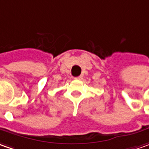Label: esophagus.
I'll return each instance as SVG.
<instances>
[{"label":"esophagus","mask_w":149,"mask_h":149,"mask_svg":"<svg viewBox=\"0 0 149 149\" xmlns=\"http://www.w3.org/2000/svg\"><path fill=\"white\" fill-rule=\"evenodd\" d=\"M76 79H77V80H82L83 77L81 75V76H79V77H76Z\"/></svg>","instance_id":"1"}]
</instances>
